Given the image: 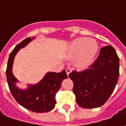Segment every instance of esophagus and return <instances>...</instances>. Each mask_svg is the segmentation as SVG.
<instances>
[{"label": "esophagus", "instance_id": "obj_1", "mask_svg": "<svg viewBox=\"0 0 126 126\" xmlns=\"http://www.w3.org/2000/svg\"><path fill=\"white\" fill-rule=\"evenodd\" d=\"M66 73H67V75H69V74H70L71 72V69L70 68H69V67H67V68H66Z\"/></svg>", "mask_w": 126, "mask_h": 126}]
</instances>
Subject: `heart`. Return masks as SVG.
I'll return each mask as SVG.
<instances>
[{
  "instance_id": "obj_1",
  "label": "heart",
  "mask_w": 126,
  "mask_h": 126,
  "mask_svg": "<svg viewBox=\"0 0 126 126\" xmlns=\"http://www.w3.org/2000/svg\"><path fill=\"white\" fill-rule=\"evenodd\" d=\"M97 49L98 45L95 40L87 38H79L72 42L69 52L72 55L79 53L76 64L80 67H84L92 63Z\"/></svg>"
}]
</instances>
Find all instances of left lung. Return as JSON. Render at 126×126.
Here are the masks:
<instances>
[{"label": "left lung", "mask_w": 126, "mask_h": 126, "mask_svg": "<svg viewBox=\"0 0 126 126\" xmlns=\"http://www.w3.org/2000/svg\"><path fill=\"white\" fill-rule=\"evenodd\" d=\"M119 75V59L115 50L111 45L103 47L88 68L69 74L78 105L85 109L103 105L113 92Z\"/></svg>", "instance_id": "8db88e82"}]
</instances>
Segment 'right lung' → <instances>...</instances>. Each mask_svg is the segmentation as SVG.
Segmentation results:
<instances>
[{"mask_svg":"<svg viewBox=\"0 0 126 126\" xmlns=\"http://www.w3.org/2000/svg\"><path fill=\"white\" fill-rule=\"evenodd\" d=\"M34 38L29 37L18 44L10 53L6 70L7 83L10 91L16 101L26 109L36 113H47L52 110L56 104L55 95L60 89L61 82L67 78L65 69L59 73L48 72L43 79L34 85H28L26 90L15 86L18 80L12 72L15 55L20 48L26 47Z\"/></svg>","mask_w":126,"mask_h":126,"instance_id":"1","label":"right lung"}]
</instances>
